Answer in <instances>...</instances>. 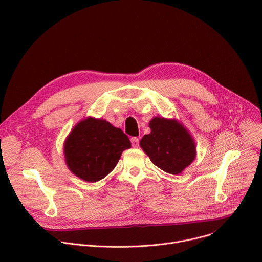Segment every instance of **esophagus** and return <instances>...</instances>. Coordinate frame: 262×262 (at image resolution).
Returning a JSON list of instances; mask_svg holds the SVG:
<instances>
[{"instance_id":"1","label":"esophagus","mask_w":262,"mask_h":262,"mask_svg":"<svg viewBox=\"0 0 262 262\" xmlns=\"http://www.w3.org/2000/svg\"><path fill=\"white\" fill-rule=\"evenodd\" d=\"M130 142H132L133 147L139 146V138H137V137H133V138H130Z\"/></svg>"}]
</instances>
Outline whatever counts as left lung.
I'll return each instance as SVG.
<instances>
[{"label":"left lung","mask_w":262,"mask_h":262,"mask_svg":"<svg viewBox=\"0 0 262 262\" xmlns=\"http://www.w3.org/2000/svg\"><path fill=\"white\" fill-rule=\"evenodd\" d=\"M150 133L140 140V147L156 167L172 175L181 174L196 157V145L189 130L176 119L154 117Z\"/></svg>","instance_id":"left-lung-1"}]
</instances>
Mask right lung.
I'll return each mask as SVG.
<instances>
[{
  "label": "right lung",
  "instance_id": "obj_1",
  "mask_svg": "<svg viewBox=\"0 0 262 262\" xmlns=\"http://www.w3.org/2000/svg\"><path fill=\"white\" fill-rule=\"evenodd\" d=\"M130 148L128 137L104 119L88 117L67 136L63 155L68 169L80 180L95 183L112 172L123 150Z\"/></svg>",
  "mask_w": 262,
  "mask_h": 262
}]
</instances>
